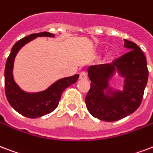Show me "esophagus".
Instances as JSON below:
<instances>
[{
	"label": "esophagus",
	"mask_w": 153,
	"mask_h": 153,
	"mask_svg": "<svg viewBox=\"0 0 153 153\" xmlns=\"http://www.w3.org/2000/svg\"><path fill=\"white\" fill-rule=\"evenodd\" d=\"M79 79H87V74L85 71H82L80 73L79 75Z\"/></svg>",
	"instance_id": "34e87169"
}]
</instances>
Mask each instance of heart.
<instances>
[{"mask_svg":"<svg viewBox=\"0 0 153 153\" xmlns=\"http://www.w3.org/2000/svg\"><path fill=\"white\" fill-rule=\"evenodd\" d=\"M108 57H109V58H111V57H112V54H111V53H109V54H108Z\"/></svg>","mask_w":153,"mask_h":153,"instance_id":"obj_1","label":"heart"}]
</instances>
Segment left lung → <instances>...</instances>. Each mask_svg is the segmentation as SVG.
<instances>
[{"instance_id": "8db88e82", "label": "left lung", "mask_w": 153, "mask_h": 153, "mask_svg": "<svg viewBox=\"0 0 153 153\" xmlns=\"http://www.w3.org/2000/svg\"><path fill=\"white\" fill-rule=\"evenodd\" d=\"M128 53L110 64L87 69L91 82L85 102L91 115L106 122L120 120L137 110L148 82L146 57L133 42L124 39ZM117 73L124 79L123 90L115 89L109 80Z\"/></svg>"}]
</instances>
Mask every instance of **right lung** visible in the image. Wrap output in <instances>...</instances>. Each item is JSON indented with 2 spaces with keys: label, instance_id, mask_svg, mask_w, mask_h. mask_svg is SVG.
I'll return each mask as SVG.
<instances>
[{
  "label": "right lung",
  "instance_id": "right-lung-1",
  "mask_svg": "<svg viewBox=\"0 0 153 153\" xmlns=\"http://www.w3.org/2000/svg\"><path fill=\"white\" fill-rule=\"evenodd\" d=\"M38 37L53 38L48 32L33 33L15 43L7 58L4 69V89L9 104L16 111L25 117L36 119L47 115L55 110L66 88L76 82L79 74L62 78L54 82L48 88L38 92H26L16 83L13 79V65L17 53L27 43Z\"/></svg>",
  "mask_w": 153,
  "mask_h": 153
}]
</instances>
